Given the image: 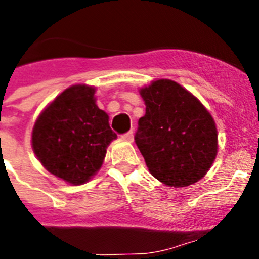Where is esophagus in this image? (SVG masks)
<instances>
[{
  "mask_svg": "<svg viewBox=\"0 0 259 259\" xmlns=\"http://www.w3.org/2000/svg\"><path fill=\"white\" fill-rule=\"evenodd\" d=\"M122 138H124V139H126V141L132 142L133 138H134V133H133V130H130V132H127V133H125V134H122Z\"/></svg>",
  "mask_w": 259,
  "mask_h": 259,
  "instance_id": "1",
  "label": "esophagus"
}]
</instances>
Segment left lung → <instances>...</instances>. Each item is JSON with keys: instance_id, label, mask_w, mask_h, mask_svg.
<instances>
[{"instance_id": "left-lung-1", "label": "left lung", "mask_w": 259, "mask_h": 259, "mask_svg": "<svg viewBox=\"0 0 259 259\" xmlns=\"http://www.w3.org/2000/svg\"><path fill=\"white\" fill-rule=\"evenodd\" d=\"M146 115L135 143L149 172L168 187H188L206 175L217 153V130L206 107L178 83L156 80L141 89Z\"/></svg>"}]
</instances>
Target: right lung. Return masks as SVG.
Instances as JSON below:
<instances>
[{
    "instance_id": "right-lung-1",
    "label": "right lung",
    "mask_w": 259,
    "mask_h": 259,
    "mask_svg": "<svg viewBox=\"0 0 259 259\" xmlns=\"http://www.w3.org/2000/svg\"><path fill=\"white\" fill-rule=\"evenodd\" d=\"M94 92L87 85L67 88L40 113L31 134L40 163L74 185L84 184L100 170L106 148L116 139Z\"/></svg>"
}]
</instances>
